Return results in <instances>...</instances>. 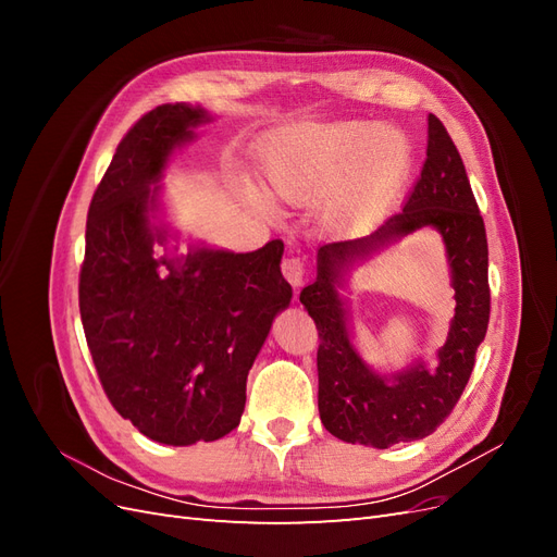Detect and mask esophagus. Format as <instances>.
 <instances>
[{"instance_id":"1","label":"esophagus","mask_w":557,"mask_h":557,"mask_svg":"<svg viewBox=\"0 0 557 557\" xmlns=\"http://www.w3.org/2000/svg\"><path fill=\"white\" fill-rule=\"evenodd\" d=\"M281 272L285 278H288L293 288H299V285L305 283V262H301L299 258H285L281 262Z\"/></svg>"}]
</instances>
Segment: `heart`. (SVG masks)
Returning a JSON list of instances; mask_svg holds the SVG:
<instances>
[{
  "label": "heart",
  "instance_id": "obj_1",
  "mask_svg": "<svg viewBox=\"0 0 557 557\" xmlns=\"http://www.w3.org/2000/svg\"><path fill=\"white\" fill-rule=\"evenodd\" d=\"M260 172L272 197L320 207L342 237L374 227L393 207L413 164L409 134L362 117L276 127L260 141Z\"/></svg>",
  "mask_w": 557,
  "mask_h": 557
}]
</instances>
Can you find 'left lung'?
<instances>
[{"label":"left lung","mask_w":557,"mask_h":557,"mask_svg":"<svg viewBox=\"0 0 557 557\" xmlns=\"http://www.w3.org/2000/svg\"><path fill=\"white\" fill-rule=\"evenodd\" d=\"M443 234L456 290L447 344L430 370L422 361L381 375L362 360L341 297L352 268L416 228ZM313 318L318 346V411L330 434L346 444L391 448L440 428L474 369L491 318L487 239L462 158L440 117H428V160L409 201L369 237L318 248V276L299 295Z\"/></svg>","instance_id":"left-lung-1"}]
</instances>
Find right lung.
<instances>
[{"mask_svg":"<svg viewBox=\"0 0 557 557\" xmlns=\"http://www.w3.org/2000/svg\"><path fill=\"white\" fill-rule=\"evenodd\" d=\"M211 121L185 102L148 111L117 144L86 225L78 307L113 409L166 446L215 442L239 425L246 379L288 309L283 242L252 252L190 244L162 221V172ZM176 250V246H172Z\"/></svg>","mask_w":557,"mask_h":557,"instance_id":"1","label":"right lung"}]
</instances>
